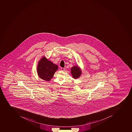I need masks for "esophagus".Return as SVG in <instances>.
Returning a JSON list of instances; mask_svg holds the SVG:
<instances>
[{
    "instance_id": "esophagus-1",
    "label": "esophagus",
    "mask_w": 132,
    "mask_h": 132,
    "mask_svg": "<svg viewBox=\"0 0 132 132\" xmlns=\"http://www.w3.org/2000/svg\"><path fill=\"white\" fill-rule=\"evenodd\" d=\"M61 70H62V71H64V70H65V69H64V68H61Z\"/></svg>"
}]
</instances>
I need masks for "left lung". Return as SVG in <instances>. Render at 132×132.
<instances>
[{
  "instance_id": "1",
  "label": "left lung",
  "mask_w": 132,
  "mask_h": 132,
  "mask_svg": "<svg viewBox=\"0 0 132 132\" xmlns=\"http://www.w3.org/2000/svg\"><path fill=\"white\" fill-rule=\"evenodd\" d=\"M71 72L72 77L74 79H77L80 76L82 71L78 66H75L71 68Z\"/></svg>"
}]
</instances>
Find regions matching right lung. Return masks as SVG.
<instances>
[{
  "instance_id": "right-lung-1",
  "label": "right lung",
  "mask_w": 132,
  "mask_h": 132,
  "mask_svg": "<svg viewBox=\"0 0 132 132\" xmlns=\"http://www.w3.org/2000/svg\"><path fill=\"white\" fill-rule=\"evenodd\" d=\"M58 67L51 61L48 60L45 57H43L38 62L37 67L38 75L44 80L49 81L51 80Z\"/></svg>"
}]
</instances>
